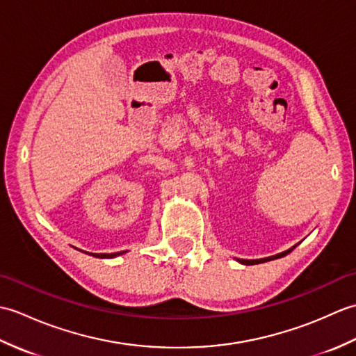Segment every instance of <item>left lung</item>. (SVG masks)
<instances>
[{
  "label": "left lung",
  "mask_w": 356,
  "mask_h": 356,
  "mask_svg": "<svg viewBox=\"0 0 356 356\" xmlns=\"http://www.w3.org/2000/svg\"><path fill=\"white\" fill-rule=\"evenodd\" d=\"M295 248H297V245L289 248V249H287V251H284V252H280V254L272 255V257H266V259H260V260H238V261H240L241 264H259V263H264V261H270V260H275V259H282V257H284V255H287L289 252H292Z\"/></svg>",
  "instance_id": "left-lung-1"
}]
</instances>
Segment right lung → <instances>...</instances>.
Here are the masks:
<instances>
[{"label":"right lung","instance_id":"1","mask_svg":"<svg viewBox=\"0 0 356 356\" xmlns=\"http://www.w3.org/2000/svg\"><path fill=\"white\" fill-rule=\"evenodd\" d=\"M120 254H124V252H116V254H96V257H101V259H113V257L120 255Z\"/></svg>","mask_w":356,"mask_h":356}]
</instances>
